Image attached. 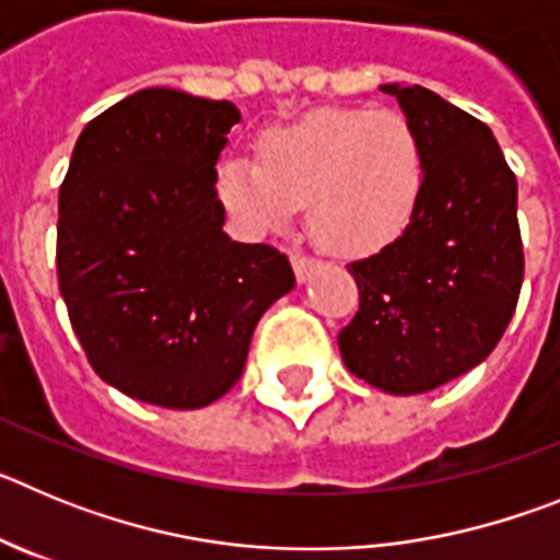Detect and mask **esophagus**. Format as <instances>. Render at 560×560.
I'll list each match as a JSON object with an SVG mask.
<instances>
[{
  "label": "esophagus",
  "mask_w": 560,
  "mask_h": 560,
  "mask_svg": "<svg viewBox=\"0 0 560 560\" xmlns=\"http://www.w3.org/2000/svg\"><path fill=\"white\" fill-rule=\"evenodd\" d=\"M291 266H294L296 280H300V283H305V280L311 277V271L319 266V260H316V257L303 255V252H294V255H291Z\"/></svg>",
  "instance_id": "obj_1"
}]
</instances>
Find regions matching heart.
<instances>
[{
  "label": "heart",
  "instance_id": "1",
  "mask_svg": "<svg viewBox=\"0 0 560 560\" xmlns=\"http://www.w3.org/2000/svg\"><path fill=\"white\" fill-rule=\"evenodd\" d=\"M427 153L398 112L325 106L257 140V162L226 160L219 199L249 232L289 224L308 201V226L339 255H370L412 221Z\"/></svg>",
  "mask_w": 560,
  "mask_h": 560
}]
</instances>
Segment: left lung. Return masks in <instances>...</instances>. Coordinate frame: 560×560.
Instances as JSON below:
<instances>
[{
    "label": "left lung",
    "mask_w": 560,
    "mask_h": 560,
    "mask_svg": "<svg viewBox=\"0 0 560 560\" xmlns=\"http://www.w3.org/2000/svg\"><path fill=\"white\" fill-rule=\"evenodd\" d=\"M423 142L427 179L407 230L348 266L359 311L339 334L348 370L418 395L482 364L524 280L516 176L491 128L423 86L387 83Z\"/></svg>",
    "instance_id": "1"
}]
</instances>
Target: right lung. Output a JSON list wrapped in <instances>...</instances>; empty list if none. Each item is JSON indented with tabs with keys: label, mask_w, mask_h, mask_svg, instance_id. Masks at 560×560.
<instances>
[{
	"label": "right lung",
	"mask_w": 560,
	"mask_h": 560,
	"mask_svg": "<svg viewBox=\"0 0 560 560\" xmlns=\"http://www.w3.org/2000/svg\"><path fill=\"white\" fill-rule=\"evenodd\" d=\"M230 101L153 86L86 122L58 192V289L89 364L128 398L199 409L244 373L289 257L224 232Z\"/></svg>",
	"instance_id": "right-lung-1"
}]
</instances>
